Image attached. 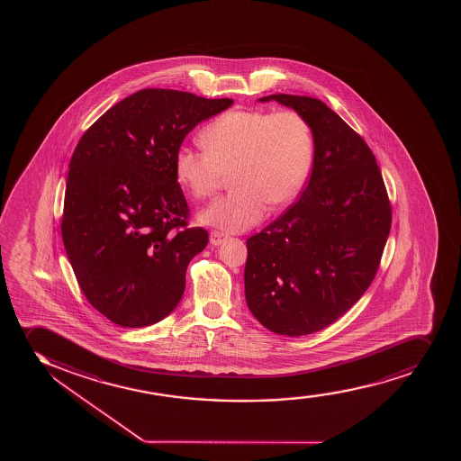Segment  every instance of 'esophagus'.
<instances>
[{
	"mask_svg": "<svg viewBox=\"0 0 461 461\" xmlns=\"http://www.w3.org/2000/svg\"><path fill=\"white\" fill-rule=\"evenodd\" d=\"M224 240H228V233L220 232V230H212L211 243L213 244V246H220Z\"/></svg>",
	"mask_w": 461,
	"mask_h": 461,
	"instance_id": "obj_1",
	"label": "esophagus"
}]
</instances>
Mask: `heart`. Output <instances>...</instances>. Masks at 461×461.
Returning a JSON list of instances; mask_svg holds the SVG:
<instances>
[{"label":"heart","mask_w":461,"mask_h":461,"mask_svg":"<svg viewBox=\"0 0 461 461\" xmlns=\"http://www.w3.org/2000/svg\"><path fill=\"white\" fill-rule=\"evenodd\" d=\"M200 141L204 150L176 152L175 174L196 200L213 198L232 174L233 191L200 213V221L230 232L261 221L269 204H291L312 166V127L296 111H229Z\"/></svg>","instance_id":"b5f03b06"}]
</instances>
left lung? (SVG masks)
Wrapping results in <instances>:
<instances>
[{
	"instance_id": "left-lung-1",
	"label": "left lung",
	"mask_w": 461,
	"mask_h": 461,
	"mask_svg": "<svg viewBox=\"0 0 461 461\" xmlns=\"http://www.w3.org/2000/svg\"><path fill=\"white\" fill-rule=\"evenodd\" d=\"M259 100L304 115L315 152L302 196L246 241V302L276 334H313L371 286L391 232V202L371 148L323 101L287 94Z\"/></svg>"
}]
</instances>
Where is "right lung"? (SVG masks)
Segmentation results:
<instances>
[{"mask_svg":"<svg viewBox=\"0 0 461 461\" xmlns=\"http://www.w3.org/2000/svg\"><path fill=\"white\" fill-rule=\"evenodd\" d=\"M143 89L103 113L75 148L61 237L87 302L112 323L144 328L180 303L185 269L207 246L189 228L175 155L198 122L232 106Z\"/></svg>","mask_w":461,"mask_h":461,"instance_id":"add662e5","label":"right lung"}]
</instances>
